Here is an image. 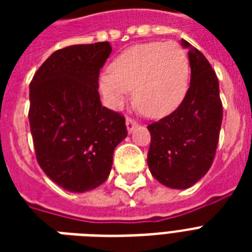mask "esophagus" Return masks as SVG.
Returning a JSON list of instances; mask_svg holds the SVG:
<instances>
[{"label": "esophagus", "instance_id": "esophagus-1", "mask_svg": "<svg viewBox=\"0 0 252 252\" xmlns=\"http://www.w3.org/2000/svg\"><path fill=\"white\" fill-rule=\"evenodd\" d=\"M126 129H128V133H132L136 128H137V123L132 120V119H126Z\"/></svg>", "mask_w": 252, "mask_h": 252}]
</instances>
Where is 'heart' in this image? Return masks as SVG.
Segmentation results:
<instances>
[{
  "mask_svg": "<svg viewBox=\"0 0 252 252\" xmlns=\"http://www.w3.org/2000/svg\"><path fill=\"white\" fill-rule=\"evenodd\" d=\"M189 61L174 41L145 43L126 48L99 77V90L114 108L133 90L137 110L149 118H163L178 108L187 93Z\"/></svg>",
  "mask_w": 252,
  "mask_h": 252,
  "instance_id": "heart-1",
  "label": "heart"
}]
</instances>
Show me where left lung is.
I'll return each instance as SVG.
<instances>
[{"instance_id": "8db88e82", "label": "left lung", "mask_w": 252, "mask_h": 252, "mask_svg": "<svg viewBox=\"0 0 252 252\" xmlns=\"http://www.w3.org/2000/svg\"><path fill=\"white\" fill-rule=\"evenodd\" d=\"M188 49L191 82L183 102L172 114L148 126L152 136L148 166L166 187L186 189L197 183L213 163L222 123L219 80L199 49Z\"/></svg>"}]
</instances>
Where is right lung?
<instances>
[{"instance_id": "obj_1", "label": "right lung", "mask_w": 252, "mask_h": 252, "mask_svg": "<svg viewBox=\"0 0 252 252\" xmlns=\"http://www.w3.org/2000/svg\"><path fill=\"white\" fill-rule=\"evenodd\" d=\"M108 41L53 52L30 84V128L41 170L69 192L99 187L110 175L114 150L126 137V119L102 106L99 70Z\"/></svg>"}]
</instances>
